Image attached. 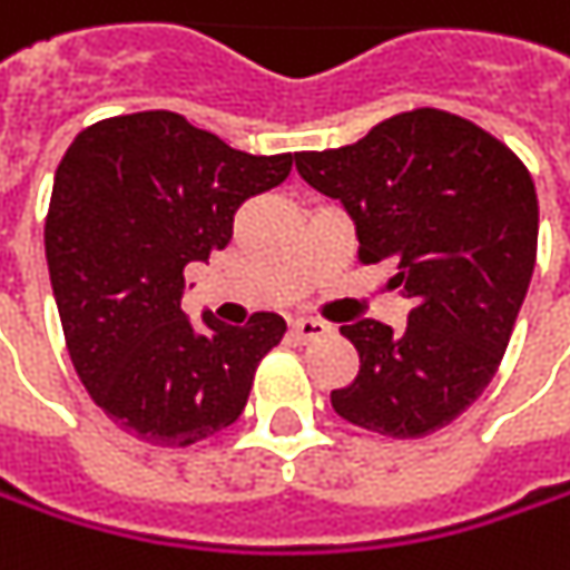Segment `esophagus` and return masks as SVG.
<instances>
[{
    "mask_svg": "<svg viewBox=\"0 0 570 570\" xmlns=\"http://www.w3.org/2000/svg\"><path fill=\"white\" fill-rule=\"evenodd\" d=\"M327 324H321V321H314V317H298V321H292V336H295L298 343L321 340V336H327Z\"/></svg>",
    "mask_w": 570,
    "mask_h": 570,
    "instance_id": "1",
    "label": "esophagus"
}]
</instances>
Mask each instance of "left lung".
Masks as SVG:
<instances>
[{
    "label": "left lung",
    "mask_w": 570,
    "mask_h": 570,
    "mask_svg": "<svg viewBox=\"0 0 570 570\" xmlns=\"http://www.w3.org/2000/svg\"><path fill=\"white\" fill-rule=\"evenodd\" d=\"M295 166L350 212L358 263L387 259L413 304L404 330L340 327L358 375L330 394L333 411L391 440L449 426L498 375L527 298L539 198L523 159L469 118L413 108Z\"/></svg>",
    "instance_id": "left-lung-1"
}]
</instances>
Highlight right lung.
I'll use <instances>...</instances> for the list:
<instances>
[{
	"label": "right lung",
	"instance_id": "right-lung-1",
	"mask_svg": "<svg viewBox=\"0 0 570 570\" xmlns=\"http://www.w3.org/2000/svg\"><path fill=\"white\" fill-rule=\"evenodd\" d=\"M292 154L253 157L176 111L79 130L53 176L43 224L50 285L72 368L125 433L186 449L227 430L285 321L246 327L183 311L186 266L208 263L246 198L282 186Z\"/></svg>",
	"mask_w": 570,
	"mask_h": 570
}]
</instances>
